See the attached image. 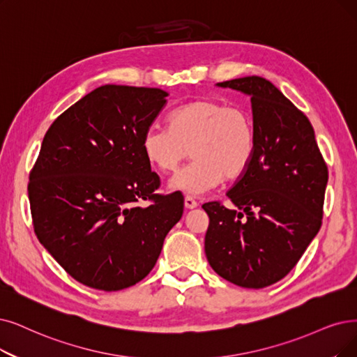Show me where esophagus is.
Instances as JSON below:
<instances>
[{"instance_id":"esophagus-1","label":"esophagus","mask_w":357,"mask_h":357,"mask_svg":"<svg viewBox=\"0 0 357 357\" xmlns=\"http://www.w3.org/2000/svg\"><path fill=\"white\" fill-rule=\"evenodd\" d=\"M197 202L195 201V199L192 197V196H186L184 197V206H186L188 209H195V208H197Z\"/></svg>"}]
</instances>
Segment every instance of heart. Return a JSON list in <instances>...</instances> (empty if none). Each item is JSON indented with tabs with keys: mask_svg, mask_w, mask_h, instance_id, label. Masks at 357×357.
<instances>
[{
	"mask_svg": "<svg viewBox=\"0 0 357 357\" xmlns=\"http://www.w3.org/2000/svg\"><path fill=\"white\" fill-rule=\"evenodd\" d=\"M142 149L148 162L165 174L192 155L195 161L169 180L168 189L201 196L248 169L255 152L253 120L245 108L196 99L171 112L168 126L148 127Z\"/></svg>",
	"mask_w": 357,
	"mask_h": 357,
	"instance_id": "b5f03b06",
	"label": "heart"
}]
</instances>
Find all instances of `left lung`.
Returning <instances> with one entry per match:
<instances>
[{
	"mask_svg": "<svg viewBox=\"0 0 357 357\" xmlns=\"http://www.w3.org/2000/svg\"><path fill=\"white\" fill-rule=\"evenodd\" d=\"M217 86L250 96L255 152L227 192L234 208L202 205L206 259L236 286L264 289L286 277L318 234L328 168L310 121L269 80L249 76Z\"/></svg>",
	"mask_w": 357,
	"mask_h": 357,
	"instance_id": "left-lung-1",
	"label": "left lung"
}]
</instances>
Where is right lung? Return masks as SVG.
Returning a JSON list of instances; mask_svg holds the SVG:
<instances>
[{
    "mask_svg": "<svg viewBox=\"0 0 357 357\" xmlns=\"http://www.w3.org/2000/svg\"><path fill=\"white\" fill-rule=\"evenodd\" d=\"M167 96L105 84L66 109L42 140L27 188L35 233L84 286L117 291L144 280L183 215L181 193H153L160 177L142 149Z\"/></svg>",
    "mask_w": 357,
    "mask_h": 357,
    "instance_id": "right-lung-1",
    "label": "right lung"
}]
</instances>
